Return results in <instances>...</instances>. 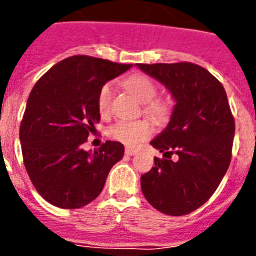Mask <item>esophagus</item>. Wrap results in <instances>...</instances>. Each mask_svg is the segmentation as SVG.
Segmentation results:
<instances>
[{"instance_id":"34e87169","label":"esophagus","mask_w":256,"mask_h":256,"mask_svg":"<svg viewBox=\"0 0 256 256\" xmlns=\"http://www.w3.org/2000/svg\"><path fill=\"white\" fill-rule=\"evenodd\" d=\"M124 152H126V156H136V150H134V148H126V150H124Z\"/></svg>"}]
</instances>
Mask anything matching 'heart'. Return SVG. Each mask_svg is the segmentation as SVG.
Returning a JSON list of instances; mask_svg holds the SVG:
<instances>
[{"instance_id":"1","label":"heart","mask_w":256,"mask_h":256,"mask_svg":"<svg viewBox=\"0 0 256 256\" xmlns=\"http://www.w3.org/2000/svg\"><path fill=\"white\" fill-rule=\"evenodd\" d=\"M122 85L130 92L136 100L144 102V112L156 122H164L170 116V104L164 98H156V85L152 78L144 74L136 73L128 76L122 81ZM114 88L112 84H104L100 86L98 96H96V108L102 116H108L112 108ZM154 132V126L152 120H120L108 128V134L116 142L126 144L128 148H134L152 136Z\"/></svg>"}]
</instances>
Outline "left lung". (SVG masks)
<instances>
[{
  "instance_id": "1",
  "label": "left lung",
  "mask_w": 256,
  "mask_h": 256,
  "mask_svg": "<svg viewBox=\"0 0 256 256\" xmlns=\"http://www.w3.org/2000/svg\"><path fill=\"white\" fill-rule=\"evenodd\" d=\"M162 82L175 100L168 128L150 142L164 152L140 176L144 198L160 212L190 214L218 188L231 162L235 120L224 88L191 62L136 64ZM175 154L177 160H170Z\"/></svg>"
}]
</instances>
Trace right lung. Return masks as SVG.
Returning <instances> with one entry per match:
<instances>
[{
    "label": "right lung",
    "instance_id": "right-lung-1",
    "mask_svg": "<svg viewBox=\"0 0 256 256\" xmlns=\"http://www.w3.org/2000/svg\"><path fill=\"white\" fill-rule=\"evenodd\" d=\"M132 68L90 56H73L46 72L32 88L20 126L22 158L42 198L61 208H80L104 188L122 160L124 144L106 140L88 152L82 144L100 120V86Z\"/></svg>",
    "mask_w": 256,
    "mask_h": 256
}]
</instances>
